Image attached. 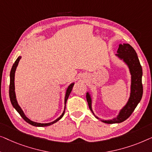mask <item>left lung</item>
Listing matches in <instances>:
<instances>
[{
	"label": "left lung",
	"mask_w": 152,
	"mask_h": 152,
	"mask_svg": "<svg viewBox=\"0 0 152 152\" xmlns=\"http://www.w3.org/2000/svg\"><path fill=\"white\" fill-rule=\"evenodd\" d=\"M117 52L118 54L116 56H118L120 58L123 59L127 64L128 67L129 68L130 73L132 75L131 94H130L129 101L122 109L119 113V115L116 118L111 120V121H102L104 123L108 124L120 123L129 118L135 110L136 106L139 103L143 93L142 84V70L136 51L129 44L125 43L123 45H120ZM86 98L89 107L94 114L93 111L91 110V100L89 93H87Z\"/></svg>",
	"instance_id": "1"
}]
</instances>
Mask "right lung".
Masks as SVG:
<instances>
[{
	"label": "right lung",
	"instance_id": "right-lung-1",
	"mask_svg": "<svg viewBox=\"0 0 152 152\" xmlns=\"http://www.w3.org/2000/svg\"><path fill=\"white\" fill-rule=\"evenodd\" d=\"M20 58H21V57L18 56V58L16 59V61H15L14 65H13L12 67V69H11V72H10V83L9 94H10V100H11L12 104L13 105V107H14L16 109V110L17 111V112L19 113V114L20 115V116L22 117V118L24 119L25 121L27 122V123H28L29 124H30V125H31L36 126V127H46V126L51 125H52V124L56 123L58 121H59V120L63 116L64 113H65V111L63 112V114H62L58 118H57L54 122H52V123H36V122L31 121V120L27 118V117L25 116V115L24 114V112H23V111L22 110V109H21L20 107L18 105V102H17V100H16V94H15V91H14V89H15V87H14V76H15V72H16V67L18 66V64L19 61H20ZM74 85V83H72V84L69 85V87H68L67 89V92H66L65 98V104H66L67 98H68V97H69L70 93H71V91L72 90V88H73Z\"/></svg>",
	"mask_w": 152,
	"mask_h": 152
}]
</instances>
